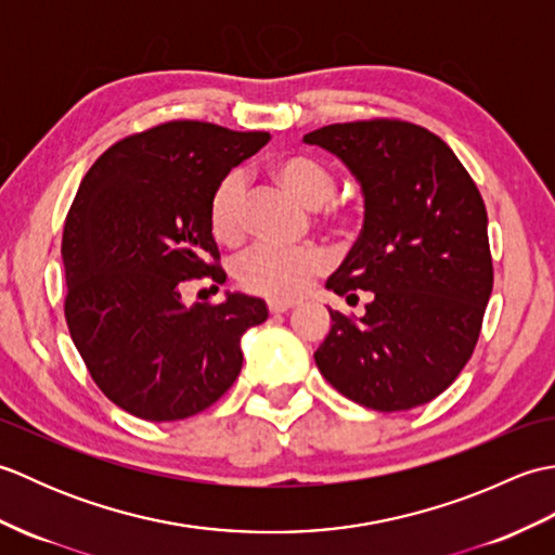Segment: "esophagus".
<instances>
[{
    "label": "esophagus",
    "mask_w": 555,
    "mask_h": 555,
    "mask_svg": "<svg viewBox=\"0 0 555 555\" xmlns=\"http://www.w3.org/2000/svg\"><path fill=\"white\" fill-rule=\"evenodd\" d=\"M293 308V302L291 300H267V310H269V314H281V312H286V310H291Z\"/></svg>",
    "instance_id": "1"
}]
</instances>
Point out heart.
I'll return each instance as SVG.
<instances>
[{"label":"heart","mask_w":555,"mask_h":555,"mask_svg":"<svg viewBox=\"0 0 555 555\" xmlns=\"http://www.w3.org/2000/svg\"><path fill=\"white\" fill-rule=\"evenodd\" d=\"M271 176L302 203L320 209L336 227H352L356 211L344 199L332 197L336 173L328 164L305 152H291L271 162ZM209 229L215 238L233 245L243 238L247 223V179L241 169L223 173L209 195ZM328 269L326 250L317 245L281 247L257 243L233 259V279L247 293L262 298H298Z\"/></svg>","instance_id":"obj_1"}]
</instances>
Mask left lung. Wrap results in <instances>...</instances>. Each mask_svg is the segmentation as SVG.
I'll return each mask as SVG.
<instances>
[{
  "mask_svg": "<svg viewBox=\"0 0 555 555\" xmlns=\"http://www.w3.org/2000/svg\"><path fill=\"white\" fill-rule=\"evenodd\" d=\"M362 185L364 223L326 288L364 314L328 310L314 362L338 393L398 412L429 403L473 358L493 288L487 207L439 135L398 119L332 124L302 138Z\"/></svg>",
  "mask_w": 555,
  "mask_h": 555,
  "instance_id": "8db88e82",
  "label": "left lung"
}]
</instances>
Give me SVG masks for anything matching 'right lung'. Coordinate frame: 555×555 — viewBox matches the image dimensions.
<instances>
[{
    "mask_svg": "<svg viewBox=\"0 0 555 555\" xmlns=\"http://www.w3.org/2000/svg\"><path fill=\"white\" fill-rule=\"evenodd\" d=\"M267 140L167 121L121 138L80 181L62 238L66 324L92 382L140 420L215 405L241 374V336L267 320L259 298L227 293L185 308L179 291L193 279L227 281L209 195Z\"/></svg>",
    "mask_w": 555,
    "mask_h": 555,
    "instance_id": "right-lung-1",
    "label": "right lung"
}]
</instances>
